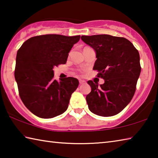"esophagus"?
<instances>
[{
  "label": "esophagus",
  "mask_w": 158,
  "mask_h": 158,
  "mask_svg": "<svg viewBox=\"0 0 158 158\" xmlns=\"http://www.w3.org/2000/svg\"><path fill=\"white\" fill-rule=\"evenodd\" d=\"M79 84H85V81H84V80L79 79Z\"/></svg>",
  "instance_id": "34e87169"
}]
</instances>
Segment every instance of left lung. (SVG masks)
<instances>
[{"mask_svg":"<svg viewBox=\"0 0 158 158\" xmlns=\"http://www.w3.org/2000/svg\"><path fill=\"white\" fill-rule=\"evenodd\" d=\"M81 39L96 53L93 69L105 80L98 85L88 81L91 91L86 95L89 109L100 116L120 113L132 100L141 73L140 56L137 49L124 37L109 35H82Z\"/></svg>","mask_w":158,"mask_h":158,"instance_id":"left-lung-1","label":"left lung"}]
</instances>
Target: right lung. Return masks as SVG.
Masks as SVG:
<instances>
[{
    "mask_svg": "<svg viewBox=\"0 0 158 158\" xmlns=\"http://www.w3.org/2000/svg\"><path fill=\"white\" fill-rule=\"evenodd\" d=\"M80 35L49 34L31 37L18 50L15 70L19 96L26 107L42 118L64 113L79 85L78 79H53V68L65 64Z\"/></svg>",
    "mask_w": 158,
    "mask_h": 158,
    "instance_id": "right-lung-1",
    "label": "right lung"
}]
</instances>
